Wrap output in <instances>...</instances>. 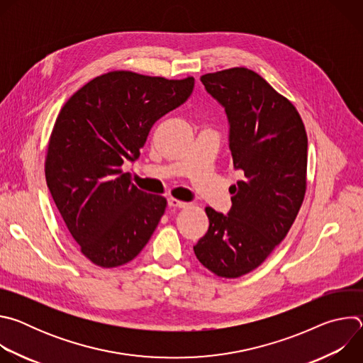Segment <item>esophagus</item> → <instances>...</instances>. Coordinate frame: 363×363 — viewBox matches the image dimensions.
Here are the masks:
<instances>
[{
    "mask_svg": "<svg viewBox=\"0 0 363 363\" xmlns=\"http://www.w3.org/2000/svg\"><path fill=\"white\" fill-rule=\"evenodd\" d=\"M168 205H169V206H174V208H185V206H188L186 202L179 201V199H177V198H168Z\"/></svg>",
    "mask_w": 363,
    "mask_h": 363,
    "instance_id": "1",
    "label": "esophagus"
}]
</instances>
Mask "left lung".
Returning <instances> with one entry per match:
<instances>
[{"label":"left lung","instance_id":"obj_1","mask_svg":"<svg viewBox=\"0 0 363 363\" xmlns=\"http://www.w3.org/2000/svg\"><path fill=\"white\" fill-rule=\"evenodd\" d=\"M201 82L225 109L233 164L244 179L230 186L227 216L206 206L210 227L194 252L214 274L235 279L266 260L298 214L307 135L297 109L255 72L234 67L203 74Z\"/></svg>","mask_w":363,"mask_h":363}]
</instances>
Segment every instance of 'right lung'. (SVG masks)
<instances>
[{
	"instance_id": "add662e5",
	"label": "right lung",
	"mask_w": 363,
	"mask_h": 363,
	"mask_svg": "<svg viewBox=\"0 0 363 363\" xmlns=\"http://www.w3.org/2000/svg\"><path fill=\"white\" fill-rule=\"evenodd\" d=\"M192 90L194 77L168 80L118 70L86 83L62 108L47 147L45 181L93 264L129 263L158 227L167 199L138 189L121 167L139 158L153 123Z\"/></svg>"
}]
</instances>
